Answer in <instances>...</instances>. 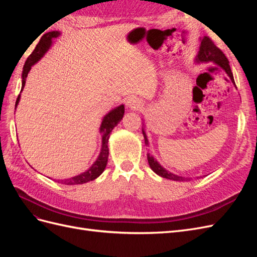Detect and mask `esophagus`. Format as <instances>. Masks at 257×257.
<instances>
[{
	"label": "esophagus",
	"instance_id": "esophagus-1",
	"mask_svg": "<svg viewBox=\"0 0 257 257\" xmlns=\"http://www.w3.org/2000/svg\"><path fill=\"white\" fill-rule=\"evenodd\" d=\"M142 100L135 97V96H132L130 97L127 100H126V106L128 108H131V109H134V110H137L139 109V108L142 107Z\"/></svg>",
	"mask_w": 257,
	"mask_h": 257
}]
</instances>
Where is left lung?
I'll list each match as a JSON object with an SVG mask.
<instances>
[{
  "instance_id": "obj_1",
  "label": "left lung",
  "mask_w": 257,
  "mask_h": 257,
  "mask_svg": "<svg viewBox=\"0 0 257 257\" xmlns=\"http://www.w3.org/2000/svg\"><path fill=\"white\" fill-rule=\"evenodd\" d=\"M199 41H200L199 50H198V53L196 54L195 60H194L195 61V63L200 64V63H210V62H211V63H214L215 65L221 67L223 71L227 74L231 82L235 84L234 76H232L231 69L229 66V62H228L227 58L225 57V54L216 47L214 43L210 40L209 37H207V36L200 37ZM143 135L145 138V145L147 147H149V141H148L145 126L143 127ZM147 159H148V163H149L150 168L160 177L166 178V179H169V180H174V181H191L192 180V178L178 176V175L173 174L172 172H169V170L163 167L157 161V159H155L153 155H151L149 152L147 153ZM197 178H199V177H197Z\"/></svg>"
}]
</instances>
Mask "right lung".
Segmentation results:
<instances>
[{"instance_id": "obj_1", "label": "right lung", "mask_w": 257, "mask_h": 257, "mask_svg": "<svg viewBox=\"0 0 257 257\" xmlns=\"http://www.w3.org/2000/svg\"><path fill=\"white\" fill-rule=\"evenodd\" d=\"M60 35H61V32H59V31H50V32L45 33L42 36L41 41L38 42L34 51L30 54V57L26 61L25 66H23L22 76H21L22 84H21L20 93L22 92L23 88H25L27 77L31 71V68H32V66L35 65L37 62L45 56V53L47 52L52 46L54 38L59 37ZM19 100H20V94L18 95V98L16 100L15 110H16V108L19 104ZM123 114H124V105L121 104L118 107H114L113 109H111L109 112L106 113L103 116L102 123H100V126H99V134H100V136H102V146H100V151H99L97 159L91 165V167H89L87 170H85V172H83L79 175H77L72 178L63 179V180H59L58 182L64 183L67 185L83 184V183H87L89 181L94 180V179H96L97 177H99L103 174V172L106 168L107 162H108V154H109V149H108V141H109L110 133H111V131L114 128V126L118 125V123L122 120Z\"/></svg>"}]
</instances>
